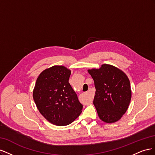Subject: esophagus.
<instances>
[{
	"instance_id": "34e87169",
	"label": "esophagus",
	"mask_w": 155,
	"mask_h": 155,
	"mask_svg": "<svg viewBox=\"0 0 155 155\" xmlns=\"http://www.w3.org/2000/svg\"><path fill=\"white\" fill-rule=\"evenodd\" d=\"M91 92H92V88H89L88 91H87V93H88V94H90V93H91ZM92 100V97H90V99H89V101H88V102H89V103L91 102Z\"/></svg>"
}]
</instances>
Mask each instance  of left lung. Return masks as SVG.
<instances>
[{
	"instance_id": "1",
	"label": "left lung",
	"mask_w": 155,
	"mask_h": 155,
	"mask_svg": "<svg viewBox=\"0 0 155 155\" xmlns=\"http://www.w3.org/2000/svg\"><path fill=\"white\" fill-rule=\"evenodd\" d=\"M94 81V105L100 118L106 123L118 121L127 110L130 99V81L127 75L112 65L88 70Z\"/></svg>"
}]
</instances>
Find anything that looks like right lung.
<instances>
[{
	"instance_id": "add662e5",
	"label": "right lung",
	"mask_w": 155,
	"mask_h": 155,
	"mask_svg": "<svg viewBox=\"0 0 155 155\" xmlns=\"http://www.w3.org/2000/svg\"><path fill=\"white\" fill-rule=\"evenodd\" d=\"M70 74L69 69L56 65L37 79L33 97L40 113L54 125H69L82 112L83 105L68 82Z\"/></svg>"
}]
</instances>
